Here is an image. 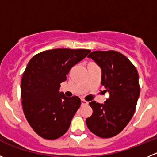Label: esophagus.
<instances>
[{"instance_id": "34e87169", "label": "esophagus", "mask_w": 157, "mask_h": 157, "mask_svg": "<svg viewBox=\"0 0 157 157\" xmlns=\"http://www.w3.org/2000/svg\"><path fill=\"white\" fill-rule=\"evenodd\" d=\"M88 103H89V102H88L87 101H86L85 99H82V105H88Z\"/></svg>"}]
</instances>
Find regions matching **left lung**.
<instances>
[{
    "label": "left lung",
    "mask_w": 157,
    "mask_h": 157,
    "mask_svg": "<svg viewBox=\"0 0 157 157\" xmlns=\"http://www.w3.org/2000/svg\"><path fill=\"white\" fill-rule=\"evenodd\" d=\"M102 68L101 84L109 92L104 104L89 102L92 114L86 120L89 130L101 138L119 134L131 120L140 93L139 75L133 64L116 51H95L88 56Z\"/></svg>",
    "instance_id": "1"
}]
</instances>
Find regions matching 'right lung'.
I'll use <instances>...</instances> for the list:
<instances>
[{
    "label": "right lung",
    "mask_w": 157,
    "mask_h": 157,
    "mask_svg": "<svg viewBox=\"0 0 157 157\" xmlns=\"http://www.w3.org/2000/svg\"><path fill=\"white\" fill-rule=\"evenodd\" d=\"M89 49L56 48L33 56L23 73L21 95L24 114L34 131L46 140H56L68 131L81 105L78 96L59 93L61 83Z\"/></svg>",
    "instance_id": "right-lung-1"
}]
</instances>
